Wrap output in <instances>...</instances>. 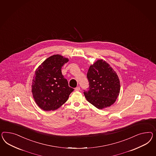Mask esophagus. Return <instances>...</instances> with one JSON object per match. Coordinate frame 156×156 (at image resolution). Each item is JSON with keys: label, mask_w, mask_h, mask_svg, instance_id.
Wrapping results in <instances>:
<instances>
[{"label": "esophagus", "mask_w": 156, "mask_h": 156, "mask_svg": "<svg viewBox=\"0 0 156 156\" xmlns=\"http://www.w3.org/2000/svg\"><path fill=\"white\" fill-rule=\"evenodd\" d=\"M80 87H76V88H75V91H80Z\"/></svg>", "instance_id": "34e87169"}]
</instances>
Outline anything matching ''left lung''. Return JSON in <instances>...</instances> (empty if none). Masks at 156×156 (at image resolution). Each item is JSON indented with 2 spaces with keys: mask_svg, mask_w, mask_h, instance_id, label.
<instances>
[{
  "mask_svg": "<svg viewBox=\"0 0 156 156\" xmlns=\"http://www.w3.org/2000/svg\"><path fill=\"white\" fill-rule=\"evenodd\" d=\"M89 90L84 91L86 100L98 109L112 105L120 91V80L116 72L103 59L91 65L87 74Z\"/></svg>",
  "mask_w": 156,
  "mask_h": 156,
  "instance_id": "left-lung-1",
  "label": "left lung"
}]
</instances>
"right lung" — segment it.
<instances>
[{
    "instance_id": "obj_1",
    "label": "right lung",
    "mask_w": 156,
    "mask_h": 156,
    "mask_svg": "<svg viewBox=\"0 0 156 156\" xmlns=\"http://www.w3.org/2000/svg\"><path fill=\"white\" fill-rule=\"evenodd\" d=\"M69 60L62 55H53L36 69L31 88L34 100L41 109L50 111L59 108L74 91L61 72Z\"/></svg>"
}]
</instances>
